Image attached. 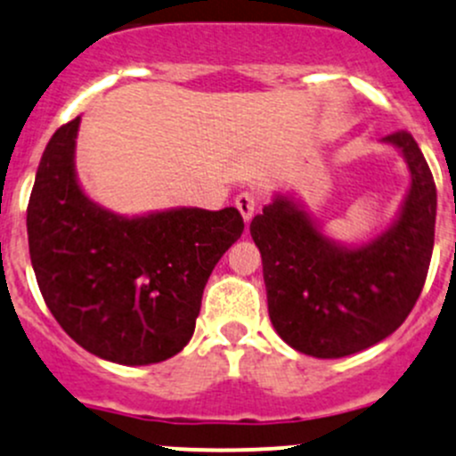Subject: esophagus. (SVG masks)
<instances>
[{"label":"esophagus","instance_id":"1","mask_svg":"<svg viewBox=\"0 0 456 456\" xmlns=\"http://www.w3.org/2000/svg\"><path fill=\"white\" fill-rule=\"evenodd\" d=\"M234 206H237V210L241 213V217L246 219V222H250V219L255 217L256 206H259V195H256L255 191H243V193H239L237 200H234Z\"/></svg>","mask_w":456,"mask_h":456}]
</instances>
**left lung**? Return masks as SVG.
Instances as JSON below:
<instances>
[{"label":"left lung","instance_id":"left-lung-1","mask_svg":"<svg viewBox=\"0 0 456 456\" xmlns=\"http://www.w3.org/2000/svg\"><path fill=\"white\" fill-rule=\"evenodd\" d=\"M411 168L397 224L362 248H338L289 197H276L250 224L259 246L267 312L300 354L345 358L391 336L415 307L435 243L437 189L408 131L387 135Z\"/></svg>","mask_w":456,"mask_h":456}]
</instances>
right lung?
I'll use <instances>...</instances> for the list:
<instances>
[{"mask_svg":"<svg viewBox=\"0 0 456 456\" xmlns=\"http://www.w3.org/2000/svg\"><path fill=\"white\" fill-rule=\"evenodd\" d=\"M81 118L50 138L28 201V246L41 297L63 331L98 358L153 364L180 354L201 294L241 237L237 208H175L118 217L74 177Z\"/></svg>","mask_w":456,"mask_h":456,"instance_id":"obj_1","label":"right lung"}]
</instances>
